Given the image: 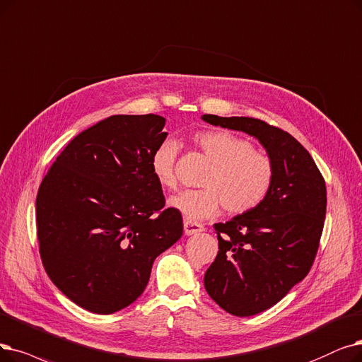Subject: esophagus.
<instances>
[{"mask_svg": "<svg viewBox=\"0 0 362 362\" xmlns=\"http://www.w3.org/2000/svg\"><path fill=\"white\" fill-rule=\"evenodd\" d=\"M183 230H185V235H187V237H189V235H197V233L202 232L204 228L199 223L189 222V220H185V222H183Z\"/></svg>", "mask_w": 362, "mask_h": 362, "instance_id": "34e87169", "label": "esophagus"}]
</instances>
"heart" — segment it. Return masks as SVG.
Masks as SVG:
<instances>
[{"mask_svg": "<svg viewBox=\"0 0 362 362\" xmlns=\"http://www.w3.org/2000/svg\"><path fill=\"white\" fill-rule=\"evenodd\" d=\"M192 140L213 165L202 180L204 189L183 191L170 198L173 210L189 222H198L217 214L222 206L230 214H244L260 206L275 177L268 155L255 151L248 140L228 130H202ZM177 153L176 140L167 139L151 156L152 175L167 189L177 185Z\"/></svg>", "mask_w": 362, "mask_h": 362, "instance_id": "heart-1", "label": "heart"}]
</instances>
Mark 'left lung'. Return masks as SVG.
<instances>
[{
  "label": "left lung",
  "instance_id": "8db88e82",
  "mask_svg": "<svg viewBox=\"0 0 362 362\" xmlns=\"http://www.w3.org/2000/svg\"><path fill=\"white\" fill-rule=\"evenodd\" d=\"M201 118L253 136L275 167L260 206L214 225L218 251L204 275V287L220 308L251 317L276 305L308 275L324 228L325 182L310 153L287 132L256 118Z\"/></svg>",
  "mask_w": 362,
  "mask_h": 362
}]
</instances>
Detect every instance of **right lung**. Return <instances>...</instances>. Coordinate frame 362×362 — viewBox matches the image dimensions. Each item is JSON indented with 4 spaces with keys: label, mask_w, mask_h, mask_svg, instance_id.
I'll return each instance as SVG.
<instances>
[{
    "label": "right lung",
    "mask_w": 362,
    "mask_h": 362,
    "mask_svg": "<svg viewBox=\"0 0 362 362\" xmlns=\"http://www.w3.org/2000/svg\"><path fill=\"white\" fill-rule=\"evenodd\" d=\"M160 115H112L76 134L37 195L40 255L54 286L93 313L144 293L153 260L183 233L151 170L167 137Z\"/></svg>",
    "instance_id": "obj_1"
}]
</instances>
